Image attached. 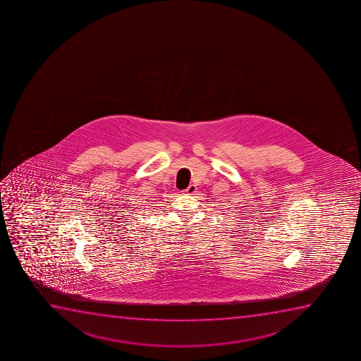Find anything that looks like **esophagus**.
Segmentation results:
<instances>
[{"mask_svg": "<svg viewBox=\"0 0 361 361\" xmlns=\"http://www.w3.org/2000/svg\"><path fill=\"white\" fill-rule=\"evenodd\" d=\"M183 195H193L197 192V187L195 185H190V186L187 187L186 190H183Z\"/></svg>", "mask_w": 361, "mask_h": 361, "instance_id": "34e87169", "label": "esophagus"}]
</instances>
